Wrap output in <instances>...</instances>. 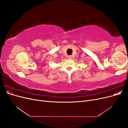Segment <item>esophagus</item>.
Here are the masks:
<instances>
[{
	"instance_id": "obj_1",
	"label": "esophagus",
	"mask_w": 128,
	"mask_h": 128,
	"mask_svg": "<svg viewBox=\"0 0 128 128\" xmlns=\"http://www.w3.org/2000/svg\"><path fill=\"white\" fill-rule=\"evenodd\" d=\"M68 56V59H72V56Z\"/></svg>"
}]
</instances>
